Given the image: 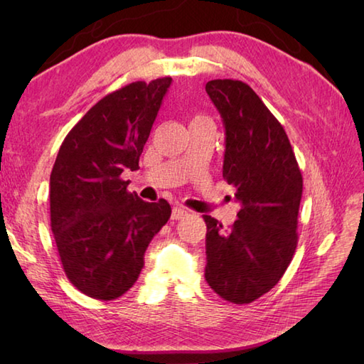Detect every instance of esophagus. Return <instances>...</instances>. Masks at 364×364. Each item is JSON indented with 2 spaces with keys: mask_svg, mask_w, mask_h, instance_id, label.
Instances as JSON below:
<instances>
[{
  "mask_svg": "<svg viewBox=\"0 0 364 364\" xmlns=\"http://www.w3.org/2000/svg\"><path fill=\"white\" fill-rule=\"evenodd\" d=\"M188 210H184V208H173L172 210V219L173 220H180V219H183V218H186L188 215Z\"/></svg>",
  "mask_w": 364,
  "mask_h": 364,
  "instance_id": "obj_1",
  "label": "esophagus"
}]
</instances>
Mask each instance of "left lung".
<instances>
[{"mask_svg": "<svg viewBox=\"0 0 364 364\" xmlns=\"http://www.w3.org/2000/svg\"><path fill=\"white\" fill-rule=\"evenodd\" d=\"M206 92L225 127L223 178L241 203L223 230L206 222L205 278L231 304H250L280 282L297 247L304 180L282 123L242 81L213 80Z\"/></svg>", "mask_w": 364, "mask_h": 364, "instance_id": "obj_1", "label": "left lung"}]
</instances>
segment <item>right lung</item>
I'll use <instances>...</instances> for the list:
<instances>
[{"label":"right lung","mask_w":364,"mask_h":364,"mask_svg":"<svg viewBox=\"0 0 364 364\" xmlns=\"http://www.w3.org/2000/svg\"><path fill=\"white\" fill-rule=\"evenodd\" d=\"M170 76L136 81L103 97L60 145L50 176V214L64 272L76 289L98 300L125 294L144 267L153 236L172 208L127 191V168L139 158Z\"/></svg>","instance_id":"obj_1"}]
</instances>
